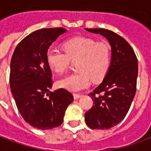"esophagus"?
I'll return each mask as SVG.
<instances>
[{
    "mask_svg": "<svg viewBox=\"0 0 151 151\" xmlns=\"http://www.w3.org/2000/svg\"><path fill=\"white\" fill-rule=\"evenodd\" d=\"M81 96H82V95H80V94H73V98H74V99H78L80 98Z\"/></svg>",
    "mask_w": 151,
    "mask_h": 151,
    "instance_id": "34e87169",
    "label": "esophagus"
}]
</instances>
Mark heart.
<instances>
[{
  "label": "heart",
  "mask_w": 151,
  "mask_h": 151,
  "mask_svg": "<svg viewBox=\"0 0 151 151\" xmlns=\"http://www.w3.org/2000/svg\"><path fill=\"white\" fill-rule=\"evenodd\" d=\"M62 51L50 47L46 55L50 69L62 74L69 69L70 60L77 61L78 73L57 82V86L71 91H80L94 81L101 80L108 72L111 62V49L107 42L92 38L75 37L65 41Z\"/></svg>",
  "instance_id": "heart-1"
}]
</instances>
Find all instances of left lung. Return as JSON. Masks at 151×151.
Listing matches in <instances>:
<instances>
[{"label":"left lung","instance_id":"8db88e82","mask_svg":"<svg viewBox=\"0 0 151 151\" xmlns=\"http://www.w3.org/2000/svg\"><path fill=\"white\" fill-rule=\"evenodd\" d=\"M104 36L111 45L110 66L103 82L89 94L92 108L85 113L86 124L93 129H109L125 117L136 94L137 59L123 37L106 29H87Z\"/></svg>","mask_w":151,"mask_h":151}]
</instances>
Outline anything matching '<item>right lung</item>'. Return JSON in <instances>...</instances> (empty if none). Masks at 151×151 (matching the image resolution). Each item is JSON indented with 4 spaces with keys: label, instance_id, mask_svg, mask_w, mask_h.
Segmentation results:
<instances>
[{
    "label": "right lung",
    "instance_id": "add662e5",
    "mask_svg": "<svg viewBox=\"0 0 151 151\" xmlns=\"http://www.w3.org/2000/svg\"><path fill=\"white\" fill-rule=\"evenodd\" d=\"M65 29L45 28L32 32L18 43L10 62L9 84L18 111L39 129H52L63 122L66 108L73 100L65 89L50 91L52 74L47 52Z\"/></svg>",
    "mask_w": 151,
    "mask_h": 151
}]
</instances>
